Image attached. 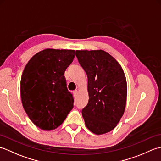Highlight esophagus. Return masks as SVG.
<instances>
[{"label": "esophagus", "mask_w": 161, "mask_h": 161, "mask_svg": "<svg viewBox=\"0 0 161 161\" xmlns=\"http://www.w3.org/2000/svg\"><path fill=\"white\" fill-rule=\"evenodd\" d=\"M77 92H78V91H77V90H75V91H73V94H74L75 96L77 94Z\"/></svg>", "instance_id": "obj_1"}]
</instances>
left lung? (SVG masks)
I'll use <instances>...</instances> for the list:
<instances>
[{
  "label": "left lung",
  "instance_id": "1",
  "mask_svg": "<svg viewBox=\"0 0 161 161\" xmlns=\"http://www.w3.org/2000/svg\"><path fill=\"white\" fill-rule=\"evenodd\" d=\"M75 55L88 77L89 100L81 111L85 125L97 135L111 131L126 107L127 85L124 71L104 50H76Z\"/></svg>",
  "mask_w": 161,
  "mask_h": 161
}]
</instances>
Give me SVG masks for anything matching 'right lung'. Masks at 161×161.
I'll return each instance as SVG.
<instances>
[{
    "mask_svg": "<svg viewBox=\"0 0 161 161\" xmlns=\"http://www.w3.org/2000/svg\"><path fill=\"white\" fill-rule=\"evenodd\" d=\"M74 57L73 50L47 48L35 54L24 68L20 80L22 104L30 120L41 129L57 128L73 108L64 72Z\"/></svg>",
    "mask_w": 161,
    "mask_h": 161,
    "instance_id": "add662e5",
    "label": "right lung"
}]
</instances>
